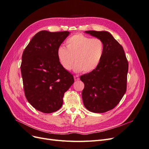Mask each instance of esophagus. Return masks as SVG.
<instances>
[{"label":"esophagus","mask_w":149,"mask_h":149,"mask_svg":"<svg viewBox=\"0 0 149 149\" xmlns=\"http://www.w3.org/2000/svg\"><path fill=\"white\" fill-rule=\"evenodd\" d=\"M74 80H75V81H78V80H79V76H78V75L74 76Z\"/></svg>","instance_id":"1"}]
</instances>
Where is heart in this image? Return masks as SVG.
<instances>
[{
    "label": "heart",
    "mask_w": 149,
    "mask_h": 149,
    "mask_svg": "<svg viewBox=\"0 0 149 149\" xmlns=\"http://www.w3.org/2000/svg\"><path fill=\"white\" fill-rule=\"evenodd\" d=\"M104 49V43L101 39L77 34L67 39L66 48L61 46L58 48L57 57L62 67L67 71L71 69L75 61L74 72L89 73L100 63Z\"/></svg>",
    "instance_id": "obj_1"
}]
</instances>
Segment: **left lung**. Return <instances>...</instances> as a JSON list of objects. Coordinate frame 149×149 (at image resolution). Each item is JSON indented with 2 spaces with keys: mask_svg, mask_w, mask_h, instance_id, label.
<instances>
[{
  "mask_svg": "<svg viewBox=\"0 0 149 149\" xmlns=\"http://www.w3.org/2000/svg\"><path fill=\"white\" fill-rule=\"evenodd\" d=\"M84 32L101 39L104 49L96 69L80 76L84 84L83 101L89 111L103 113L114 108L124 95L128 61L123 47L109 32L94 30Z\"/></svg>",
  "mask_w": 149,
  "mask_h": 149,
  "instance_id": "left-lung-1",
  "label": "left lung"
}]
</instances>
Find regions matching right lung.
Here are the masks:
<instances>
[{
  "mask_svg": "<svg viewBox=\"0 0 149 149\" xmlns=\"http://www.w3.org/2000/svg\"><path fill=\"white\" fill-rule=\"evenodd\" d=\"M70 33L40 31L22 55L20 68L25 97L35 109L44 113L60 109L65 93L74 83L73 74L62 67L57 57L58 48Z\"/></svg>",
  "mask_w": 149,
  "mask_h": 149,
  "instance_id": "right-lung-1",
  "label": "right lung"
}]
</instances>
